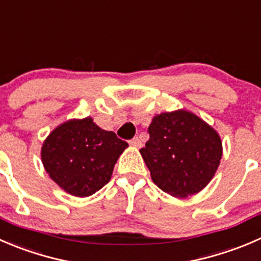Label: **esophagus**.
<instances>
[{
  "label": "esophagus",
  "mask_w": 261,
  "mask_h": 261,
  "mask_svg": "<svg viewBox=\"0 0 261 261\" xmlns=\"http://www.w3.org/2000/svg\"><path fill=\"white\" fill-rule=\"evenodd\" d=\"M129 144L132 147H134V148H139V147L142 146V142H141V139L138 138V137H136V138L130 139Z\"/></svg>",
  "instance_id": "34e87169"
}]
</instances>
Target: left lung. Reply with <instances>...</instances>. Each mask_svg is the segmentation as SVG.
<instances>
[{"label":"left lung","instance_id":"8db88e82","mask_svg":"<svg viewBox=\"0 0 261 261\" xmlns=\"http://www.w3.org/2000/svg\"><path fill=\"white\" fill-rule=\"evenodd\" d=\"M149 139L139 149L152 181L167 194L187 198L204 189L222 159L218 132L185 109L154 115Z\"/></svg>","mask_w":261,"mask_h":261}]
</instances>
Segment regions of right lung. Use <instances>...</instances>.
Masks as SVG:
<instances>
[{
    "mask_svg": "<svg viewBox=\"0 0 261 261\" xmlns=\"http://www.w3.org/2000/svg\"><path fill=\"white\" fill-rule=\"evenodd\" d=\"M127 142L104 130L91 117L69 119L43 142L42 162L50 179L68 194L90 197L112 179Z\"/></svg>",
    "mask_w": 261,
    "mask_h": 261,
    "instance_id": "right-lung-1",
    "label": "right lung"
}]
</instances>
